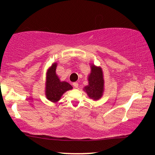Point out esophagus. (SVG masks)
I'll use <instances>...</instances> for the list:
<instances>
[{
	"instance_id": "1",
	"label": "esophagus",
	"mask_w": 155,
	"mask_h": 155,
	"mask_svg": "<svg viewBox=\"0 0 155 155\" xmlns=\"http://www.w3.org/2000/svg\"><path fill=\"white\" fill-rule=\"evenodd\" d=\"M73 86L74 87V88H78V87H79V84L77 82H74L73 83Z\"/></svg>"
}]
</instances>
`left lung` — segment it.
Returning a JSON list of instances; mask_svg holds the SVG:
<instances>
[{"mask_svg": "<svg viewBox=\"0 0 155 155\" xmlns=\"http://www.w3.org/2000/svg\"><path fill=\"white\" fill-rule=\"evenodd\" d=\"M88 83L89 84L84 87V90L94 101L100 99L104 90V75L101 67L91 65V73L88 76Z\"/></svg>", "mask_w": 155, "mask_h": 155, "instance_id": "8db88e82", "label": "left lung"}]
</instances>
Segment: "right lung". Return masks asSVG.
<instances>
[{"label":"right lung","instance_id":"add662e5","mask_svg":"<svg viewBox=\"0 0 155 155\" xmlns=\"http://www.w3.org/2000/svg\"><path fill=\"white\" fill-rule=\"evenodd\" d=\"M57 63H53L48 69L46 81V97L49 101L57 103L61 96L68 90L73 89L72 86L66 81H60L56 74Z\"/></svg>","mask_w":155,"mask_h":155}]
</instances>
